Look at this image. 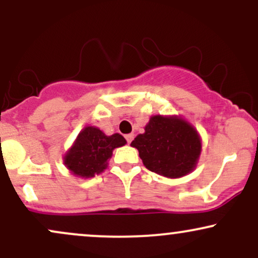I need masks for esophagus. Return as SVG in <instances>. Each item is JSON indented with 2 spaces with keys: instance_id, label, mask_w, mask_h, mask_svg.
<instances>
[{
  "instance_id": "obj_1",
  "label": "esophagus",
  "mask_w": 258,
  "mask_h": 258,
  "mask_svg": "<svg viewBox=\"0 0 258 258\" xmlns=\"http://www.w3.org/2000/svg\"><path fill=\"white\" fill-rule=\"evenodd\" d=\"M133 137H135V136H133V133H130V135H126L125 136V138H126V141H127V143H131V142L133 141Z\"/></svg>"
}]
</instances>
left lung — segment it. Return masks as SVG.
<instances>
[{"label": "left lung", "instance_id": "8db88e82", "mask_svg": "<svg viewBox=\"0 0 258 258\" xmlns=\"http://www.w3.org/2000/svg\"><path fill=\"white\" fill-rule=\"evenodd\" d=\"M131 146L148 170L167 178H180L194 171L201 154L199 132L177 115H153Z\"/></svg>", "mask_w": 258, "mask_h": 258}]
</instances>
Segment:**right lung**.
<instances>
[{
    "label": "right lung",
    "mask_w": 258,
    "mask_h": 258,
    "mask_svg": "<svg viewBox=\"0 0 258 258\" xmlns=\"http://www.w3.org/2000/svg\"><path fill=\"white\" fill-rule=\"evenodd\" d=\"M127 143L120 133L106 136L96 126H86L65 153V167L79 178H92L108 167L112 150Z\"/></svg>",
    "instance_id": "1"
}]
</instances>
